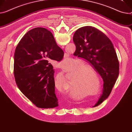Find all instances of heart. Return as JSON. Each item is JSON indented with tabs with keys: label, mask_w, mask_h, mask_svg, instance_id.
<instances>
[{
	"label": "heart",
	"mask_w": 132,
	"mask_h": 132,
	"mask_svg": "<svg viewBox=\"0 0 132 132\" xmlns=\"http://www.w3.org/2000/svg\"><path fill=\"white\" fill-rule=\"evenodd\" d=\"M72 63L71 59H66L61 63V67L65 69L69 67ZM84 63L80 61H76L74 67L77 68L73 73V75L71 78L70 96L73 100H77L81 99L84 95H81L84 91H95V87L91 82L90 80V73L95 74L96 71L89 65H84ZM64 85H65L64 80ZM55 87L61 90L59 87L55 85Z\"/></svg>",
	"instance_id": "heart-1"
}]
</instances>
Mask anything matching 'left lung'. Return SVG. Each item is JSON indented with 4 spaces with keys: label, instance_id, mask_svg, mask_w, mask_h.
<instances>
[{
    "label": "left lung",
    "instance_id": "8db88e82",
    "mask_svg": "<svg viewBox=\"0 0 132 132\" xmlns=\"http://www.w3.org/2000/svg\"><path fill=\"white\" fill-rule=\"evenodd\" d=\"M75 56L85 60L103 79L102 94L93 107L101 104L110 95L119 74V62L113 45L107 36L92 26L78 29L73 36Z\"/></svg>",
    "mask_w": 132,
    "mask_h": 132
}]
</instances>
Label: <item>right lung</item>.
<instances>
[{"instance_id":"right-lung-1","label":"right lung","mask_w":132,"mask_h":132,"mask_svg":"<svg viewBox=\"0 0 132 132\" xmlns=\"http://www.w3.org/2000/svg\"><path fill=\"white\" fill-rule=\"evenodd\" d=\"M64 54L53 34L42 27L28 31L16 47L14 67L16 82L20 91L38 108L53 109L58 106L54 71L50 61H61Z\"/></svg>"}]
</instances>
